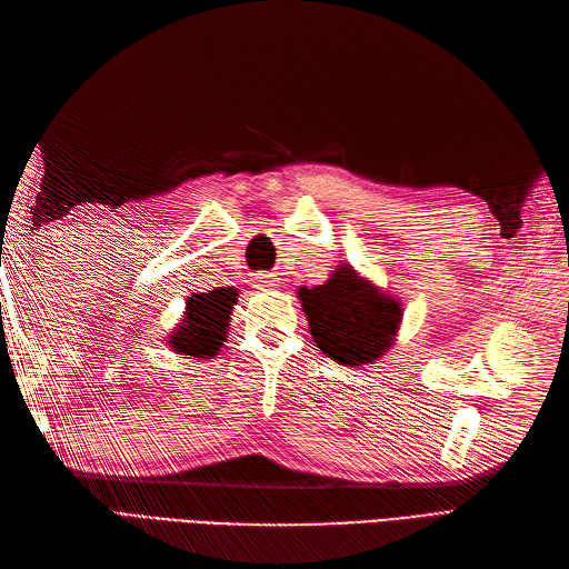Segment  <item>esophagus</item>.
Wrapping results in <instances>:
<instances>
[{
  "label": "esophagus",
  "instance_id": "34e87169",
  "mask_svg": "<svg viewBox=\"0 0 569 569\" xmlns=\"http://www.w3.org/2000/svg\"><path fill=\"white\" fill-rule=\"evenodd\" d=\"M257 286H259V288H264V290H269V288H273V286H276V279H273L271 273H259V276H257Z\"/></svg>",
  "mask_w": 569,
  "mask_h": 569
}]
</instances>
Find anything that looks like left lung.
Listing matches in <instances>:
<instances>
[{
    "instance_id": "1",
    "label": "left lung",
    "mask_w": 569,
    "mask_h": 569,
    "mask_svg": "<svg viewBox=\"0 0 569 569\" xmlns=\"http://www.w3.org/2000/svg\"><path fill=\"white\" fill-rule=\"evenodd\" d=\"M298 298L317 348L339 366L372 362L395 343L401 305L351 267H339L322 286L300 288Z\"/></svg>"
}]
</instances>
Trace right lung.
Instances as JSON below:
<instances>
[{"label":"right lung","instance_id":"add662e5","mask_svg":"<svg viewBox=\"0 0 569 569\" xmlns=\"http://www.w3.org/2000/svg\"><path fill=\"white\" fill-rule=\"evenodd\" d=\"M236 300V288H216L209 293H194L187 298L184 319L170 333L168 341L172 351L194 358L216 356L226 341L230 310Z\"/></svg>","mask_w":569,"mask_h":569}]
</instances>
